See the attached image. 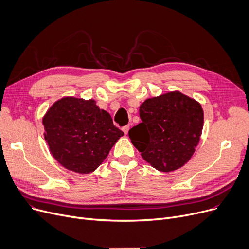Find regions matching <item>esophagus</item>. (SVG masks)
Instances as JSON below:
<instances>
[{
  "label": "esophagus",
  "instance_id": "1",
  "mask_svg": "<svg viewBox=\"0 0 249 249\" xmlns=\"http://www.w3.org/2000/svg\"><path fill=\"white\" fill-rule=\"evenodd\" d=\"M122 129H123L124 133L126 135L128 133V130H129V125H124V126H123Z\"/></svg>",
  "mask_w": 249,
  "mask_h": 249
}]
</instances>
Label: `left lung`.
Listing matches in <instances>:
<instances>
[{"label":"left lung","mask_w":249,"mask_h":249,"mask_svg":"<svg viewBox=\"0 0 249 249\" xmlns=\"http://www.w3.org/2000/svg\"><path fill=\"white\" fill-rule=\"evenodd\" d=\"M142 123L129 139L142 157L160 172L175 171L191 159L202 134L201 105L174 91L149 98L140 107Z\"/></svg>","instance_id":"left-lung-1"}]
</instances>
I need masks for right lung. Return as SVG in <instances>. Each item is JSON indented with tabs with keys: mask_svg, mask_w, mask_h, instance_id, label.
<instances>
[{
	"mask_svg": "<svg viewBox=\"0 0 249 249\" xmlns=\"http://www.w3.org/2000/svg\"><path fill=\"white\" fill-rule=\"evenodd\" d=\"M45 141L52 156L67 170L93 172L107 157L124 131L93 99L64 97L43 118Z\"/></svg>",
	"mask_w": 249,
	"mask_h": 249,
	"instance_id": "1",
	"label": "right lung"
}]
</instances>
